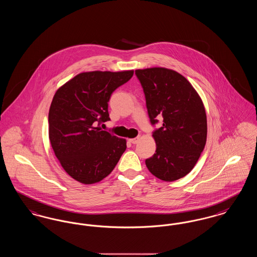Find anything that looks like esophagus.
<instances>
[{
    "mask_svg": "<svg viewBox=\"0 0 257 257\" xmlns=\"http://www.w3.org/2000/svg\"><path fill=\"white\" fill-rule=\"evenodd\" d=\"M140 140H141V138H140V137H137V138H135V139H130L129 142H130L131 144H133V145H136V144H138V143L140 142Z\"/></svg>",
    "mask_w": 257,
    "mask_h": 257,
    "instance_id": "1",
    "label": "esophagus"
}]
</instances>
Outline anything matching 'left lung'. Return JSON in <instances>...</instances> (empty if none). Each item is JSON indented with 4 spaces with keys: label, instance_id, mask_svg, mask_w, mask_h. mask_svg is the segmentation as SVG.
I'll use <instances>...</instances> for the list:
<instances>
[{
    "label": "left lung",
    "instance_id": "1",
    "mask_svg": "<svg viewBox=\"0 0 257 257\" xmlns=\"http://www.w3.org/2000/svg\"><path fill=\"white\" fill-rule=\"evenodd\" d=\"M147 100L150 122L163 125L153 132L154 155L146 160L148 171L164 181H175L194 169L207 138L202 100L181 74L165 67L137 69Z\"/></svg>",
    "mask_w": 257,
    "mask_h": 257
}]
</instances>
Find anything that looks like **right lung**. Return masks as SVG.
I'll list each match as a JSON object with an SVG mask.
<instances>
[{"mask_svg": "<svg viewBox=\"0 0 257 257\" xmlns=\"http://www.w3.org/2000/svg\"><path fill=\"white\" fill-rule=\"evenodd\" d=\"M134 70L89 71L76 75L55 93L49 116V139L63 170L80 183L107 177L126 149V140L103 131L110 120L111 93L128 82Z\"/></svg>", "mask_w": 257, "mask_h": 257, "instance_id": "add662e5", "label": "right lung"}]
</instances>
